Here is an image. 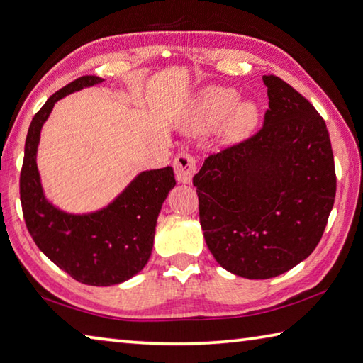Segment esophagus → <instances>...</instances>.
Returning a JSON list of instances; mask_svg holds the SVG:
<instances>
[{
  "label": "esophagus",
  "mask_w": 363,
  "mask_h": 363,
  "mask_svg": "<svg viewBox=\"0 0 363 363\" xmlns=\"http://www.w3.org/2000/svg\"><path fill=\"white\" fill-rule=\"evenodd\" d=\"M175 177L180 183H189L197 172L196 158L188 152H180L174 160Z\"/></svg>",
  "instance_id": "obj_1"
}]
</instances>
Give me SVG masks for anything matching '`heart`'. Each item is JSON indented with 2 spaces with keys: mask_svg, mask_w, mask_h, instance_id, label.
Segmentation results:
<instances>
[{
  "mask_svg": "<svg viewBox=\"0 0 363 363\" xmlns=\"http://www.w3.org/2000/svg\"><path fill=\"white\" fill-rule=\"evenodd\" d=\"M223 120V139L237 142L256 128L259 111L252 102H238V93L232 88L210 86L193 102L183 118V129L193 134L205 133Z\"/></svg>",
  "mask_w": 363,
  "mask_h": 363,
  "instance_id": "heart-1",
  "label": "heart"
}]
</instances>
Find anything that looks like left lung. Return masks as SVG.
Returning <instances> with one entry per match:
<instances>
[{"mask_svg": "<svg viewBox=\"0 0 363 363\" xmlns=\"http://www.w3.org/2000/svg\"><path fill=\"white\" fill-rule=\"evenodd\" d=\"M262 80V128L210 155L193 179L208 250L223 269L250 279L278 277L308 257L337 193L324 118L277 75Z\"/></svg>", "mask_w": 363, "mask_h": 363, "instance_id": "left-lung-1", "label": "left lung"}]
</instances>
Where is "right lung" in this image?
I'll use <instances>...</instances> for the list:
<instances>
[{
    "mask_svg": "<svg viewBox=\"0 0 363 363\" xmlns=\"http://www.w3.org/2000/svg\"><path fill=\"white\" fill-rule=\"evenodd\" d=\"M101 82L96 75L74 80L52 94L34 115L25 140L20 202L26 229L53 264L79 283L112 286L138 275L148 262L156 220L169 191L175 186V177L169 166L145 170L112 203L88 215L66 213L45 199L36 164L40 129L55 102Z\"/></svg>",
    "mask_w": 363,
    "mask_h": 363,
    "instance_id": "obj_1",
    "label": "right lung"
}]
</instances>
